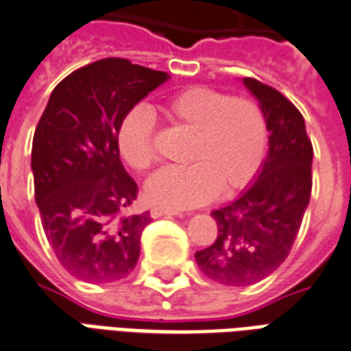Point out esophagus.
Wrapping results in <instances>:
<instances>
[{
	"label": "esophagus",
	"mask_w": 351,
	"mask_h": 351,
	"mask_svg": "<svg viewBox=\"0 0 351 351\" xmlns=\"http://www.w3.org/2000/svg\"><path fill=\"white\" fill-rule=\"evenodd\" d=\"M180 212H176V210H171V208H163V206H152L150 208V217H163V215H178Z\"/></svg>",
	"instance_id": "1"
}]
</instances>
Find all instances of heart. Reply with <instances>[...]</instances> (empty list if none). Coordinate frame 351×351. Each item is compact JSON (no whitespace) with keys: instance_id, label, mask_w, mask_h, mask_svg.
<instances>
[{"instance_id":"obj_1","label":"heart","mask_w":351,"mask_h":351,"mask_svg":"<svg viewBox=\"0 0 351 351\" xmlns=\"http://www.w3.org/2000/svg\"><path fill=\"white\" fill-rule=\"evenodd\" d=\"M171 126L191 134L182 169H163L145 184V199L171 210L193 208L217 193L247 186L266 149V119L251 98H230L208 87H188L160 106ZM119 152L134 171L154 163V119L134 108L119 128Z\"/></svg>"}]
</instances>
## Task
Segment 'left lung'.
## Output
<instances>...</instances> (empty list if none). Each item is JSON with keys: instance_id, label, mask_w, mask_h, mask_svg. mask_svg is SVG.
Segmentation results:
<instances>
[{"instance_id": "obj_1", "label": "left lung", "mask_w": 351, "mask_h": 351, "mask_svg": "<svg viewBox=\"0 0 351 351\" xmlns=\"http://www.w3.org/2000/svg\"><path fill=\"white\" fill-rule=\"evenodd\" d=\"M241 82L266 119L268 154L253 182L234 201L212 212L217 238L195 253L202 274L227 287L255 285L281 266L313 188V145L300 111L274 87L253 77Z\"/></svg>"}]
</instances>
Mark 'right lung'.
<instances>
[{
  "mask_svg": "<svg viewBox=\"0 0 351 351\" xmlns=\"http://www.w3.org/2000/svg\"><path fill=\"white\" fill-rule=\"evenodd\" d=\"M167 72L102 59L72 72L50 95L35 130L31 171L44 232L63 268L87 282L128 277L149 212L124 215L137 184L119 156V128Z\"/></svg>",
  "mask_w": 351,
  "mask_h": 351,
  "instance_id": "obj_1",
  "label": "right lung"
}]
</instances>
